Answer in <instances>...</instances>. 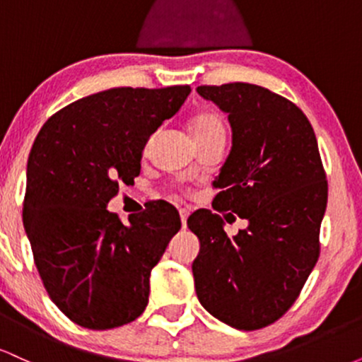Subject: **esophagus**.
<instances>
[{"label": "esophagus", "mask_w": 362, "mask_h": 362, "mask_svg": "<svg viewBox=\"0 0 362 362\" xmlns=\"http://www.w3.org/2000/svg\"><path fill=\"white\" fill-rule=\"evenodd\" d=\"M190 211L189 209H180V221H182V228H187V218H189Z\"/></svg>", "instance_id": "1"}]
</instances>
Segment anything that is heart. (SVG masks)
<instances>
[{"mask_svg":"<svg viewBox=\"0 0 362 362\" xmlns=\"http://www.w3.org/2000/svg\"><path fill=\"white\" fill-rule=\"evenodd\" d=\"M189 127L197 144L213 138H226V124L221 115L213 114V112H201L194 115Z\"/></svg>","mask_w":362,"mask_h":362,"instance_id":"b5f03b06","label":"heart"}]
</instances>
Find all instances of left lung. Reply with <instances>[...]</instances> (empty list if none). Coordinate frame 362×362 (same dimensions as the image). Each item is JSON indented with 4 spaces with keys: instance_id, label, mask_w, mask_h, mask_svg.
I'll use <instances>...</instances> for the list:
<instances>
[{
    "instance_id": "left-lung-1",
    "label": "left lung",
    "mask_w": 362,
    "mask_h": 362,
    "mask_svg": "<svg viewBox=\"0 0 362 362\" xmlns=\"http://www.w3.org/2000/svg\"><path fill=\"white\" fill-rule=\"evenodd\" d=\"M197 93L226 112L231 126L213 207L238 214L247 228L228 237L209 209L187 219L201 243L195 293L226 325L259 330L291 308L318 260L328 195L318 143L306 115L264 86L228 83Z\"/></svg>"
}]
</instances>
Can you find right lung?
Wrapping results in <instances>:
<instances>
[{
	"label": "right lung",
	"mask_w": 362,
	"mask_h": 362,
	"mask_svg": "<svg viewBox=\"0 0 362 362\" xmlns=\"http://www.w3.org/2000/svg\"><path fill=\"white\" fill-rule=\"evenodd\" d=\"M189 93V85L98 91L56 112L37 134L23 226L49 298L80 327L126 325L146 308L149 274L180 216L160 201L122 224L107 204L139 175L149 136Z\"/></svg>",
	"instance_id": "add662e5"
}]
</instances>
